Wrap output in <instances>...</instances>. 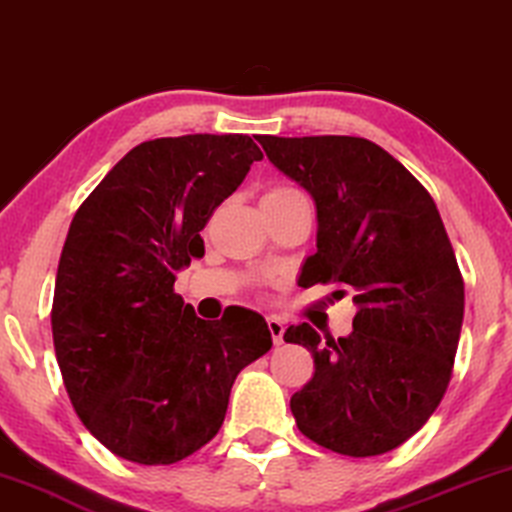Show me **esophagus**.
<instances>
[{
  "mask_svg": "<svg viewBox=\"0 0 512 512\" xmlns=\"http://www.w3.org/2000/svg\"><path fill=\"white\" fill-rule=\"evenodd\" d=\"M268 331L272 335V342H275V345H282V342H284V321L279 317H268Z\"/></svg>",
  "mask_w": 512,
  "mask_h": 512,
  "instance_id": "esophagus-1",
  "label": "esophagus"
}]
</instances>
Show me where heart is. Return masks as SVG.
I'll use <instances>...</instances> for the list:
<instances>
[{
    "label": "heart",
    "instance_id": "obj_1",
    "mask_svg": "<svg viewBox=\"0 0 512 512\" xmlns=\"http://www.w3.org/2000/svg\"><path fill=\"white\" fill-rule=\"evenodd\" d=\"M289 193H298V191H293V188H272V191H268L265 195H289Z\"/></svg>",
    "mask_w": 512,
    "mask_h": 512
}]
</instances>
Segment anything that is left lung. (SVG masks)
Here are the masks:
<instances>
[{
    "label": "left lung",
    "instance_id": "1",
    "mask_svg": "<svg viewBox=\"0 0 512 512\" xmlns=\"http://www.w3.org/2000/svg\"><path fill=\"white\" fill-rule=\"evenodd\" d=\"M256 139L317 207V254L298 284L338 282L356 305L345 338L286 328L284 340L314 359L312 380L291 396L298 429L347 457L394 450L445 396L464 321V279L436 202L368 139Z\"/></svg>",
    "mask_w": 512,
    "mask_h": 512
}]
</instances>
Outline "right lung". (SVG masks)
Here are the masks:
<instances>
[{
    "label": "right lung",
    "mask_w": 512,
    "mask_h": 512,
    "mask_svg": "<svg viewBox=\"0 0 512 512\" xmlns=\"http://www.w3.org/2000/svg\"><path fill=\"white\" fill-rule=\"evenodd\" d=\"M263 153L249 135L144 142L74 214L53 296V345L81 422L116 457L174 464L219 433L237 373L272 347L261 314L200 319L174 293L200 230Z\"/></svg>",
    "instance_id": "1"
}]
</instances>
